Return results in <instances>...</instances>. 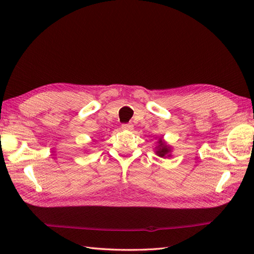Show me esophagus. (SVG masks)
<instances>
[{"label":"esophagus","mask_w":254,"mask_h":254,"mask_svg":"<svg viewBox=\"0 0 254 254\" xmlns=\"http://www.w3.org/2000/svg\"><path fill=\"white\" fill-rule=\"evenodd\" d=\"M122 128H123V130L131 131V130H133V124L132 123H123L122 124Z\"/></svg>","instance_id":"esophagus-1"}]
</instances>
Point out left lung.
I'll use <instances>...</instances> for the list:
<instances>
[{"label":"left lung","instance_id":"left-lung-1","mask_svg":"<svg viewBox=\"0 0 254 254\" xmlns=\"http://www.w3.org/2000/svg\"><path fill=\"white\" fill-rule=\"evenodd\" d=\"M159 145L157 146V153L158 154V156H160V157H165V156L168 154L169 152H170V148L169 147H167L166 145L161 142V139H159Z\"/></svg>","mask_w":254,"mask_h":254}]
</instances>
